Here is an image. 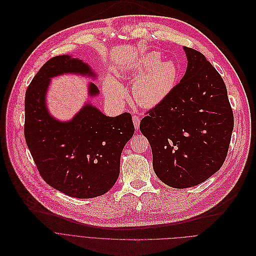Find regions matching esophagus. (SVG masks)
<instances>
[{"mask_svg":"<svg viewBox=\"0 0 256 256\" xmlns=\"http://www.w3.org/2000/svg\"><path fill=\"white\" fill-rule=\"evenodd\" d=\"M132 119H133V123H134L135 129L138 130V129H139V125H140V118H139V116L134 115V116L132 117Z\"/></svg>","mask_w":256,"mask_h":256,"instance_id":"1","label":"esophagus"}]
</instances>
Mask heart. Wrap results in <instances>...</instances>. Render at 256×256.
Wrapping results in <instances>:
<instances>
[{"instance_id":"heart-1","label":"heart","mask_w":256,"mask_h":256,"mask_svg":"<svg viewBox=\"0 0 256 256\" xmlns=\"http://www.w3.org/2000/svg\"><path fill=\"white\" fill-rule=\"evenodd\" d=\"M139 76L133 86V94L138 104L144 107H153L164 100L176 86L178 70L172 60L160 62L158 52H151L141 58L129 70L120 72L121 76ZM104 88L106 94L120 100L125 94L122 84L112 76L106 78Z\"/></svg>"}]
</instances>
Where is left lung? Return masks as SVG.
<instances>
[{"instance_id": "1", "label": "left lung", "mask_w": 256, "mask_h": 256, "mask_svg": "<svg viewBox=\"0 0 256 256\" xmlns=\"http://www.w3.org/2000/svg\"><path fill=\"white\" fill-rule=\"evenodd\" d=\"M184 49V78L140 122L154 172L174 188L202 184L221 168L234 127L222 76L200 51Z\"/></svg>"}]
</instances>
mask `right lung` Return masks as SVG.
<instances>
[{
  "label": "right lung",
  "instance_id": "add662e5",
  "mask_svg": "<svg viewBox=\"0 0 256 256\" xmlns=\"http://www.w3.org/2000/svg\"><path fill=\"white\" fill-rule=\"evenodd\" d=\"M64 74L94 78L90 66L70 56L50 58L26 90L24 135L41 178L50 186L74 198H90L109 192L120 174L125 144L134 134L132 116H105L86 104L68 122L47 111L46 90L50 78ZM98 88L90 84L88 94Z\"/></svg>",
  "mask_w": 256,
  "mask_h": 256
}]
</instances>
